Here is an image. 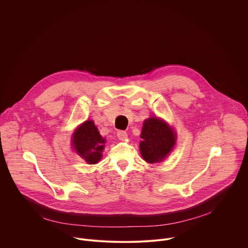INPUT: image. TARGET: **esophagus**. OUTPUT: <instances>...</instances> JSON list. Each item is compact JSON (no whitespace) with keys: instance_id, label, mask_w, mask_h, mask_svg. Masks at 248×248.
<instances>
[{"instance_id":"obj_1","label":"esophagus","mask_w":248,"mask_h":248,"mask_svg":"<svg viewBox=\"0 0 248 248\" xmlns=\"http://www.w3.org/2000/svg\"><path fill=\"white\" fill-rule=\"evenodd\" d=\"M117 136H118L119 139L124 140V139L127 137V133H126L125 131H124V130H119V131L117 132Z\"/></svg>"}]
</instances>
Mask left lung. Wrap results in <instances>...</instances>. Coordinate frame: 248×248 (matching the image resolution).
<instances>
[{"mask_svg":"<svg viewBox=\"0 0 248 248\" xmlns=\"http://www.w3.org/2000/svg\"><path fill=\"white\" fill-rule=\"evenodd\" d=\"M140 152L148 163L164 160L175 144V134L171 127L157 118H150L143 123L141 131Z\"/></svg>","mask_w":248,"mask_h":248,"instance_id":"left-lung-1","label":"left lung"}]
</instances>
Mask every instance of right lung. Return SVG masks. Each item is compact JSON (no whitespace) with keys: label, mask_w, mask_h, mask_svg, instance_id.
Returning <instances> with one entry per match:
<instances>
[{"label":"right lung","mask_w":248,"mask_h":248,"mask_svg":"<svg viewBox=\"0 0 248 248\" xmlns=\"http://www.w3.org/2000/svg\"><path fill=\"white\" fill-rule=\"evenodd\" d=\"M104 143L105 139L92 121L83 123L74 134V147L88 164H96L100 161Z\"/></svg>","instance_id":"right-lung-1"}]
</instances>
